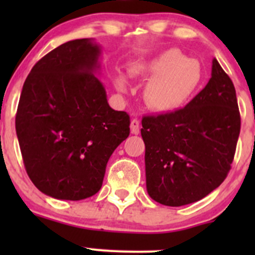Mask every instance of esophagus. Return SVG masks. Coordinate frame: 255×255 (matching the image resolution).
Wrapping results in <instances>:
<instances>
[{"mask_svg": "<svg viewBox=\"0 0 255 255\" xmlns=\"http://www.w3.org/2000/svg\"><path fill=\"white\" fill-rule=\"evenodd\" d=\"M140 130V126H139V121L138 120H132L130 121V132L133 134H138Z\"/></svg>", "mask_w": 255, "mask_h": 255, "instance_id": "esophagus-1", "label": "esophagus"}]
</instances>
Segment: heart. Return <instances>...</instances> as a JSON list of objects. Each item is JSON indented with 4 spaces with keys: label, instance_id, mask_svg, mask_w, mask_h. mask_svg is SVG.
<instances>
[{
    "label": "heart",
    "instance_id": "obj_1",
    "mask_svg": "<svg viewBox=\"0 0 255 255\" xmlns=\"http://www.w3.org/2000/svg\"><path fill=\"white\" fill-rule=\"evenodd\" d=\"M129 75L149 78L144 87V101L154 111L170 112L181 107L199 89L202 68L196 59L169 49L150 60L135 63L129 69ZM115 85L120 91H126L128 81L123 75H117Z\"/></svg>",
    "mask_w": 255,
    "mask_h": 255
}]
</instances>
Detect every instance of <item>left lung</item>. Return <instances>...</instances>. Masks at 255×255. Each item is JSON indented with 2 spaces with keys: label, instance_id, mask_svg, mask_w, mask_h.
Here are the masks:
<instances>
[{
  "label": "left lung",
  "instance_id": "left-lung-1",
  "mask_svg": "<svg viewBox=\"0 0 255 255\" xmlns=\"http://www.w3.org/2000/svg\"><path fill=\"white\" fill-rule=\"evenodd\" d=\"M142 127L149 196L173 207L204 199L235 158L241 116L232 80L213 59L204 90L184 109L143 117Z\"/></svg>",
  "mask_w": 255,
  "mask_h": 255
}]
</instances>
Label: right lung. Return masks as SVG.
I'll use <instances>...</instances> for the list:
<instances>
[{
	"label": "right lung",
	"instance_id": "obj_1",
	"mask_svg": "<svg viewBox=\"0 0 255 255\" xmlns=\"http://www.w3.org/2000/svg\"><path fill=\"white\" fill-rule=\"evenodd\" d=\"M101 47L91 38L59 45L30 70L16 132L28 176L58 200L87 199L101 189L115 149L129 135V116L107 102Z\"/></svg>",
	"mask_w": 255,
	"mask_h": 255
}]
</instances>
